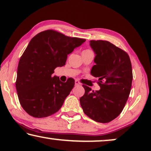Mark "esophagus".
Instances as JSON below:
<instances>
[{"label": "esophagus", "mask_w": 151, "mask_h": 151, "mask_svg": "<svg viewBox=\"0 0 151 151\" xmlns=\"http://www.w3.org/2000/svg\"><path fill=\"white\" fill-rule=\"evenodd\" d=\"M80 84H80V82L79 81H78V80H75V85H76V86L80 85Z\"/></svg>", "instance_id": "esophagus-1"}]
</instances>
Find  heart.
Wrapping results in <instances>:
<instances>
[{"label": "heart", "mask_w": 151, "mask_h": 151, "mask_svg": "<svg viewBox=\"0 0 151 151\" xmlns=\"http://www.w3.org/2000/svg\"><path fill=\"white\" fill-rule=\"evenodd\" d=\"M91 51V50H89V49H86V50H84V51Z\"/></svg>", "instance_id": "heart-1"}]
</instances>
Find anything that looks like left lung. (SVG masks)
Returning a JSON list of instances; mask_svg holds the SVG:
<instances>
[{"label": "left lung", "mask_w": 151, "mask_h": 151, "mask_svg": "<svg viewBox=\"0 0 151 151\" xmlns=\"http://www.w3.org/2000/svg\"><path fill=\"white\" fill-rule=\"evenodd\" d=\"M96 57L91 74L98 79L100 89L82 85L80 99L84 113L93 120L107 123L118 116L129 98L133 80L131 60L124 51L106 40H91Z\"/></svg>", "instance_id": "obj_1"}]
</instances>
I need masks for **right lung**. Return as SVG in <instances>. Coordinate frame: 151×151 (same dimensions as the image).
Masks as SVG:
<instances>
[{
  "label": "right lung",
  "instance_id": "obj_1",
  "mask_svg": "<svg viewBox=\"0 0 151 151\" xmlns=\"http://www.w3.org/2000/svg\"><path fill=\"white\" fill-rule=\"evenodd\" d=\"M53 30L36 35L20 58L16 87L24 111L34 117H45L56 113L73 88L75 81L66 82L53 76L54 69L65 65L67 55L85 42Z\"/></svg>",
  "mask_w": 151,
  "mask_h": 151
}]
</instances>
